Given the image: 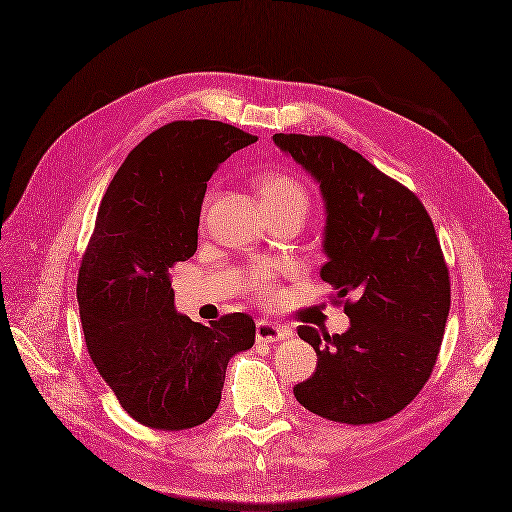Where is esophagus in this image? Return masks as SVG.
<instances>
[{"instance_id": "esophagus-1", "label": "esophagus", "mask_w": 512, "mask_h": 512, "mask_svg": "<svg viewBox=\"0 0 512 512\" xmlns=\"http://www.w3.org/2000/svg\"><path fill=\"white\" fill-rule=\"evenodd\" d=\"M291 335L289 329L268 323V320H259L257 323V342L259 344H276L282 342V339H287Z\"/></svg>"}]
</instances>
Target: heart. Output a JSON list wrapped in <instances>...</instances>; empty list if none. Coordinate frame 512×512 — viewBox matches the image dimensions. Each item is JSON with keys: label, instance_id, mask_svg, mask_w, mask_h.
I'll return each instance as SVG.
<instances>
[{"label": "heart", "instance_id": "b5f03b06", "mask_svg": "<svg viewBox=\"0 0 512 512\" xmlns=\"http://www.w3.org/2000/svg\"><path fill=\"white\" fill-rule=\"evenodd\" d=\"M259 194L266 206H295L299 211L306 213L310 204L306 187L297 179L282 175V173H268L259 181ZM255 289L266 293L272 289V276L268 272H259L255 276Z\"/></svg>", "mask_w": 512, "mask_h": 512}]
</instances>
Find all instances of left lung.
Returning <instances> with one entry per match:
<instances>
[{
	"label": "left lung",
	"mask_w": 512,
	"mask_h": 512,
	"mask_svg": "<svg viewBox=\"0 0 512 512\" xmlns=\"http://www.w3.org/2000/svg\"><path fill=\"white\" fill-rule=\"evenodd\" d=\"M318 183L325 202L320 278L346 301L350 327H299L318 356L293 388L308 411L375 424L407 407L437 363L449 316V274L426 208L358 151L329 137H272Z\"/></svg>",
	"instance_id": "left-lung-1"
}]
</instances>
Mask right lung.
I'll return each mask as SVG.
<instances>
[{"label":"right lung","mask_w":512,"mask_h":512,"mask_svg":"<svg viewBox=\"0 0 512 512\" xmlns=\"http://www.w3.org/2000/svg\"><path fill=\"white\" fill-rule=\"evenodd\" d=\"M255 141L223 122L166 124L130 151L101 200L78 276L82 329L94 367L143 426L204 424L230 358L255 344L253 316L194 323L170 287V268L198 249L206 181Z\"/></svg>","instance_id":"obj_1"}]
</instances>
